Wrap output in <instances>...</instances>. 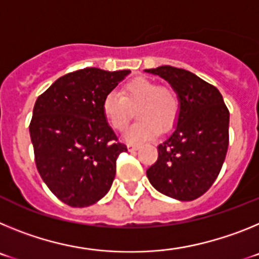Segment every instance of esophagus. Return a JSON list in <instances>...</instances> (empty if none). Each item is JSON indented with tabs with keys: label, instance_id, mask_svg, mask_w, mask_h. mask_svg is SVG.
Returning <instances> with one entry per match:
<instances>
[{
	"label": "esophagus",
	"instance_id": "1",
	"mask_svg": "<svg viewBox=\"0 0 259 259\" xmlns=\"http://www.w3.org/2000/svg\"><path fill=\"white\" fill-rule=\"evenodd\" d=\"M127 148H128V150H130V152H135V150L139 149L140 146H139V145H135V144H128Z\"/></svg>",
	"mask_w": 259,
	"mask_h": 259
}]
</instances>
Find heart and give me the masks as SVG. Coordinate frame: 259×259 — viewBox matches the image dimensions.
Masks as SVG:
<instances>
[{"label": "heart", "instance_id": "heart-1", "mask_svg": "<svg viewBox=\"0 0 259 259\" xmlns=\"http://www.w3.org/2000/svg\"><path fill=\"white\" fill-rule=\"evenodd\" d=\"M136 111L137 120L124 134L127 143L140 144L166 131L175 123L179 113V100L172 89L159 87L148 77H135L122 87L120 95L115 92L105 96L102 111L107 122L118 131H123Z\"/></svg>", "mask_w": 259, "mask_h": 259}]
</instances>
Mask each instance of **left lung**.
Masks as SVG:
<instances>
[{"mask_svg":"<svg viewBox=\"0 0 259 259\" xmlns=\"http://www.w3.org/2000/svg\"><path fill=\"white\" fill-rule=\"evenodd\" d=\"M145 72L166 80L179 100L174 131L158 145V159L146 176L162 194L196 200L211 187L223 166L230 111L218 89L189 71L159 66Z\"/></svg>","mask_w":259,"mask_h":259,"instance_id":"1","label":"left lung"}]
</instances>
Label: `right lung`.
Instances as JSON below:
<instances>
[{
	"mask_svg": "<svg viewBox=\"0 0 259 259\" xmlns=\"http://www.w3.org/2000/svg\"><path fill=\"white\" fill-rule=\"evenodd\" d=\"M130 70L83 68L56 80L36 100L29 135L37 171L62 202L84 207L101 200L127 152L102 111V101Z\"/></svg>",
	"mask_w": 259,
	"mask_h": 259,
	"instance_id": "add662e5",
	"label": "right lung"
}]
</instances>
